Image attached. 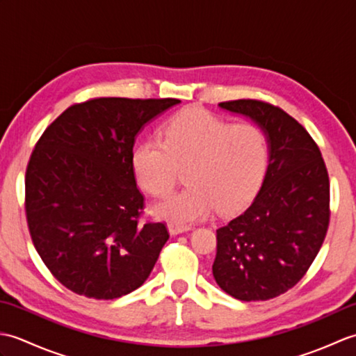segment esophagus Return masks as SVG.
Instances as JSON below:
<instances>
[{"mask_svg": "<svg viewBox=\"0 0 356 356\" xmlns=\"http://www.w3.org/2000/svg\"><path fill=\"white\" fill-rule=\"evenodd\" d=\"M168 229L172 234V236H177V234H182L186 231H191V226H182V225H176V223H170Z\"/></svg>", "mask_w": 356, "mask_h": 356, "instance_id": "1", "label": "esophagus"}]
</instances>
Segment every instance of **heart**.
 Returning <instances> with one entry per match:
<instances>
[{
	"mask_svg": "<svg viewBox=\"0 0 356 356\" xmlns=\"http://www.w3.org/2000/svg\"><path fill=\"white\" fill-rule=\"evenodd\" d=\"M139 185L168 194L185 170L188 188L157 202L153 213L176 225L202 220L217 209L237 211L254 197L269 165V142L260 127L236 124L202 107L172 115L162 139L140 142L131 154Z\"/></svg>",
	"mask_w": 356,
	"mask_h": 356,
	"instance_id": "heart-1",
	"label": "heart"
}]
</instances>
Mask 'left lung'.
I'll return each mask as SVG.
<instances>
[{"label":"left lung","mask_w":356,"mask_h":356,"mask_svg":"<svg viewBox=\"0 0 356 356\" xmlns=\"http://www.w3.org/2000/svg\"><path fill=\"white\" fill-rule=\"evenodd\" d=\"M268 134L269 165L259 194L217 229L213 275L241 301H264L305 277L326 238L330 184L321 151L284 110L257 99L218 104Z\"/></svg>","instance_id":"obj_1"}]
</instances>
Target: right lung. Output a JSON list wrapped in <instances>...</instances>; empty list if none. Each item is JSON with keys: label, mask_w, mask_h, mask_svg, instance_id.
<instances>
[{"label": "right lung", "mask_w": 356, "mask_h": 356, "mask_svg": "<svg viewBox=\"0 0 356 356\" xmlns=\"http://www.w3.org/2000/svg\"><path fill=\"white\" fill-rule=\"evenodd\" d=\"M179 99L95 97L45 128L26 170V218L41 260L67 289L119 298L148 278L170 238L140 222L145 199L131 163L136 134Z\"/></svg>", "instance_id": "add662e5"}]
</instances>
